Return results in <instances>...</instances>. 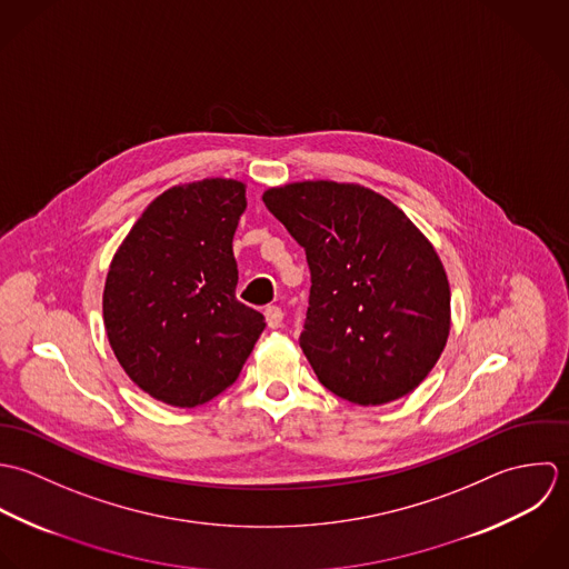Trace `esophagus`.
I'll list each match as a JSON object with an SVG mask.
<instances>
[{
    "instance_id": "esophagus-1",
    "label": "esophagus",
    "mask_w": 569,
    "mask_h": 569,
    "mask_svg": "<svg viewBox=\"0 0 569 569\" xmlns=\"http://www.w3.org/2000/svg\"><path fill=\"white\" fill-rule=\"evenodd\" d=\"M266 323H268V328H272V330H277V328H281L283 326V312H281V308H277V306H270V308H266Z\"/></svg>"
}]
</instances>
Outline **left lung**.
<instances>
[{
  "mask_svg": "<svg viewBox=\"0 0 569 569\" xmlns=\"http://www.w3.org/2000/svg\"><path fill=\"white\" fill-rule=\"evenodd\" d=\"M261 198L306 248L312 288L301 349L321 385L362 407L411 393L451 332L449 277L429 237L353 182H290Z\"/></svg>",
  "mask_w": 569,
  "mask_h": 569,
  "instance_id": "obj_1",
  "label": "left lung"
}]
</instances>
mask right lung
I'll list each match as a JSON object with an SVG mask.
<instances>
[{
  "instance_id": "obj_1",
  "label": "right lung",
  "mask_w": 569,
  "mask_h": 569,
  "mask_svg": "<svg viewBox=\"0 0 569 569\" xmlns=\"http://www.w3.org/2000/svg\"><path fill=\"white\" fill-rule=\"evenodd\" d=\"M246 184L207 178L160 193L112 257L103 323L116 360L151 398L191 409L230 387L266 328L234 297L232 234Z\"/></svg>"
}]
</instances>
